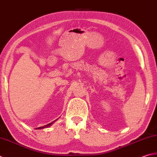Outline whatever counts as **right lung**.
<instances>
[{
	"label": "right lung",
	"instance_id": "1",
	"mask_svg": "<svg viewBox=\"0 0 157 157\" xmlns=\"http://www.w3.org/2000/svg\"><path fill=\"white\" fill-rule=\"evenodd\" d=\"M56 121H57V120L54 121H53V122L50 123H49V124H46V125H44V126H43V127H40L36 128V129H44V128H47V127H50L51 125H52V124L54 122H56Z\"/></svg>",
	"mask_w": 157,
	"mask_h": 157
}]
</instances>
